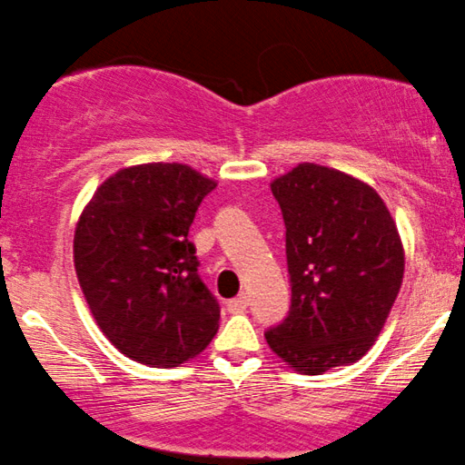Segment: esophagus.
Returning <instances> with one entry per match:
<instances>
[{"instance_id":"obj_1","label":"esophagus","mask_w":465,"mask_h":465,"mask_svg":"<svg viewBox=\"0 0 465 465\" xmlns=\"http://www.w3.org/2000/svg\"><path fill=\"white\" fill-rule=\"evenodd\" d=\"M245 309H248V296H245V293H239L237 298L228 300V311H231V313H243Z\"/></svg>"}]
</instances>
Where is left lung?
<instances>
[{
    "label": "left lung",
    "instance_id": "1",
    "mask_svg": "<svg viewBox=\"0 0 465 465\" xmlns=\"http://www.w3.org/2000/svg\"><path fill=\"white\" fill-rule=\"evenodd\" d=\"M285 222L292 304L265 340L304 374L354 363L383 329L405 272L385 202L361 180L302 163L272 183Z\"/></svg>",
    "mask_w": 465,
    "mask_h": 465
}]
</instances>
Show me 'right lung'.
Returning <instances> with one entry per match:
<instances>
[{
	"label": "right lung",
	"instance_id": "add662e5",
	"mask_svg": "<svg viewBox=\"0 0 465 465\" xmlns=\"http://www.w3.org/2000/svg\"><path fill=\"white\" fill-rule=\"evenodd\" d=\"M215 187L187 165L150 163L108 178L80 215V287L104 335L134 361L176 368L215 337L220 302L189 242L195 213Z\"/></svg>",
	"mask_w": 465,
	"mask_h": 465
}]
</instances>
